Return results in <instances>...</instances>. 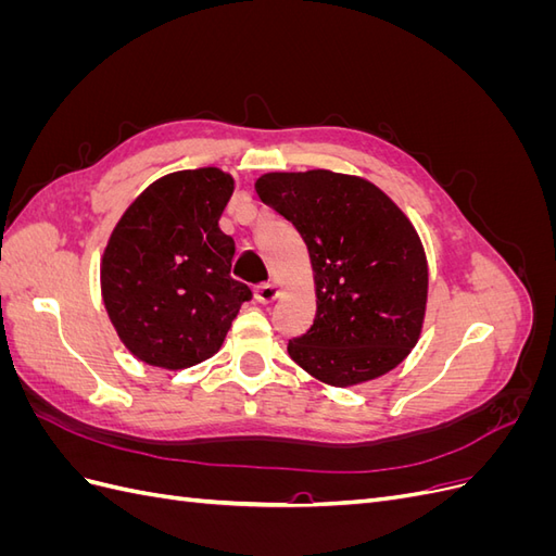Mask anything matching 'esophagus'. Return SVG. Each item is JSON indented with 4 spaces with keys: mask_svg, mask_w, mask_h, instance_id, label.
Wrapping results in <instances>:
<instances>
[{
    "mask_svg": "<svg viewBox=\"0 0 556 556\" xmlns=\"http://www.w3.org/2000/svg\"><path fill=\"white\" fill-rule=\"evenodd\" d=\"M280 296V288L274 282H262L255 288V299L260 304H274V301Z\"/></svg>",
    "mask_w": 556,
    "mask_h": 556,
    "instance_id": "esophagus-1",
    "label": "esophagus"
}]
</instances>
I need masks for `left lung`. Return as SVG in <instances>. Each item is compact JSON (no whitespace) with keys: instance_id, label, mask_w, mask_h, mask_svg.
<instances>
[{"instance_id":"left-lung-1","label":"left lung","mask_w":556,"mask_h":556,"mask_svg":"<svg viewBox=\"0 0 556 556\" xmlns=\"http://www.w3.org/2000/svg\"><path fill=\"white\" fill-rule=\"evenodd\" d=\"M255 190L311 255L317 311L290 341V357L333 387L396 368L422 333L429 290L425 248L406 213L366 178L327 169L264 174Z\"/></svg>"}]
</instances>
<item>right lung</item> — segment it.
I'll return each instance as SVG.
<instances>
[{
	"instance_id": "right-lung-1",
	"label": "right lung",
	"mask_w": 556,
	"mask_h": 556,
	"mask_svg": "<svg viewBox=\"0 0 556 556\" xmlns=\"http://www.w3.org/2000/svg\"><path fill=\"white\" fill-rule=\"evenodd\" d=\"M233 178L215 166L162 176L131 201L102 257V296L134 357L190 368L213 357L250 288L229 276L220 215Z\"/></svg>"
}]
</instances>
